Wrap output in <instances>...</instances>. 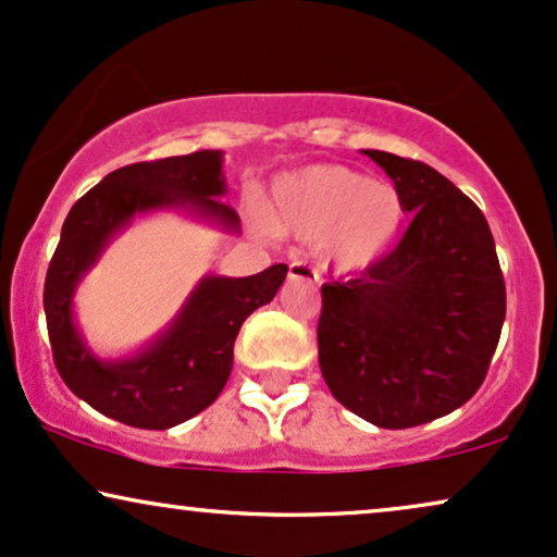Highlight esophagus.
Masks as SVG:
<instances>
[{"label":"esophagus","instance_id":"esophagus-1","mask_svg":"<svg viewBox=\"0 0 557 557\" xmlns=\"http://www.w3.org/2000/svg\"><path fill=\"white\" fill-rule=\"evenodd\" d=\"M287 277L290 280H306V283H319L321 274L315 267H311L308 262H293L290 270H287Z\"/></svg>","mask_w":557,"mask_h":557}]
</instances>
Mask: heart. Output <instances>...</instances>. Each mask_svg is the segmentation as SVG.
<instances>
[{
    "instance_id": "b5f03b06",
    "label": "heart",
    "mask_w": 557,
    "mask_h": 557,
    "mask_svg": "<svg viewBox=\"0 0 557 557\" xmlns=\"http://www.w3.org/2000/svg\"><path fill=\"white\" fill-rule=\"evenodd\" d=\"M404 215L396 187L339 164L283 174L270 197L272 228L321 242L323 257L342 272L375 264L396 242Z\"/></svg>"
}]
</instances>
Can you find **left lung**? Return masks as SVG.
Instances as JSON below:
<instances>
[{"instance_id":"obj_1","label":"left lung","mask_w":557,"mask_h":557,"mask_svg":"<svg viewBox=\"0 0 557 557\" xmlns=\"http://www.w3.org/2000/svg\"><path fill=\"white\" fill-rule=\"evenodd\" d=\"M413 221L355 277L323 283L319 364L331 396L383 429L447 417L481 388L506 315L481 208L421 161L364 149Z\"/></svg>"}]
</instances>
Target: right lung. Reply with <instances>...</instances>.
I'll list each match as a JSON object with an SVG mask.
<instances>
[{
    "mask_svg": "<svg viewBox=\"0 0 557 557\" xmlns=\"http://www.w3.org/2000/svg\"><path fill=\"white\" fill-rule=\"evenodd\" d=\"M226 189L223 151H195L115 169L69 210L44 287L48 336L63 383L104 417L138 429H169L206 411L234 368L242 323L285 283L287 264L251 277L206 274L144 349L102 360L87 347L74 321V293L112 238L136 215L157 210H180L238 234L236 210L221 200Z\"/></svg>",
    "mask_w": 557,
    "mask_h": 557,
    "instance_id": "add662e5",
    "label": "right lung"
}]
</instances>
